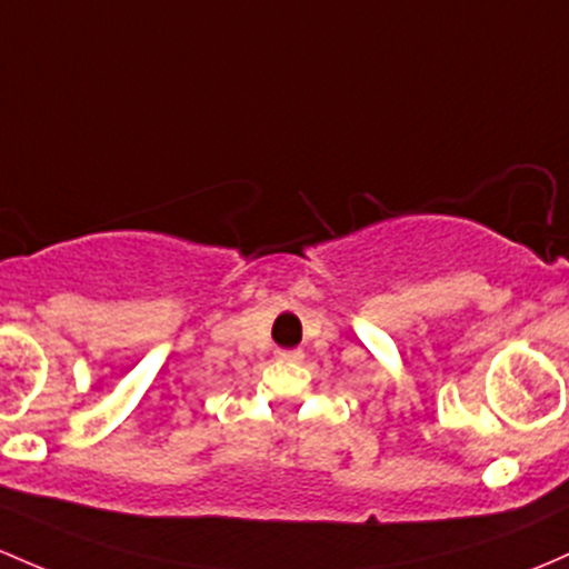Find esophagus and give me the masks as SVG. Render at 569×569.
<instances>
[{
    "label": "esophagus",
    "instance_id": "34e87169",
    "mask_svg": "<svg viewBox=\"0 0 569 569\" xmlns=\"http://www.w3.org/2000/svg\"><path fill=\"white\" fill-rule=\"evenodd\" d=\"M274 356H278L280 361H302V351H299V348H278V351H274Z\"/></svg>",
    "mask_w": 569,
    "mask_h": 569
}]
</instances>
